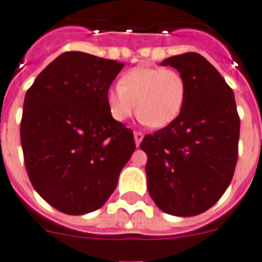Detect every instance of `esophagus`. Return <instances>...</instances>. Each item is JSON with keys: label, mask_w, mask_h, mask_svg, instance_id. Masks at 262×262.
<instances>
[{"label": "esophagus", "mask_w": 262, "mask_h": 262, "mask_svg": "<svg viewBox=\"0 0 262 262\" xmlns=\"http://www.w3.org/2000/svg\"><path fill=\"white\" fill-rule=\"evenodd\" d=\"M142 140H143V134L140 133V132H134V141H136L137 146L140 145Z\"/></svg>", "instance_id": "1"}]
</instances>
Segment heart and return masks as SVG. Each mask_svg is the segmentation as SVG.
<instances>
[{
	"label": "heart",
	"instance_id": "obj_1",
	"mask_svg": "<svg viewBox=\"0 0 262 262\" xmlns=\"http://www.w3.org/2000/svg\"><path fill=\"white\" fill-rule=\"evenodd\" d=\"M187 99V82L171 68L140 65L126 70L119 87L107 91L108 111L115 121L124 122L136 111L145 124L163 128L175 121Z\"/></svg>",
	"mask_w": 262,
	"mask_h": 262
}]
</instances>
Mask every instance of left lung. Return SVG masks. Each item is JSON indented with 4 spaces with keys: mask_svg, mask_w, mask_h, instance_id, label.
Wrapping results in <instances>:
<instances>
[{
    "mask_svg": "<svg viewBox=\"0 0 262 262\" xmlns=\"http://www.w3.org/2000/svg\"><path fill=\"white\" fill-rule=\"evenodd\" d=\"M160 65L183 74L187 99L175 121L141 142L147 190L164 213L199 215L222 197L234 176L240 133L235 96L199 53L172 56Z\"/></svg>",
    "mask_w": 262,
    "mask_h": 262,
    "instance_id": "1",
    "label": "left lung"
}]
</instances>
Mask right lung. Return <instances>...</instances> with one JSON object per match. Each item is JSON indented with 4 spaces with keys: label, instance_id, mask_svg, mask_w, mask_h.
Returning a JSON list of instances; mask_svg holds the SVG:
<instances>
[{
    "label": "right lung",
    "instance_id": "obj_1",
    "mask_svg": "<svg viewBox=\"0 0 262 262\" xmlns=\"http://www.w3.org/2000/svg\"><path fill=\"white\" fill-rule=\"evenodd\" d=\"M124 63L65 52L28 89L20 142L28 178L69 215L98 210L136 150L133 132L112 119L105 95Z\"/></svg>",
    "mask_w": 262,
    "mask_h": 262
}]
</instances>
